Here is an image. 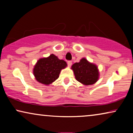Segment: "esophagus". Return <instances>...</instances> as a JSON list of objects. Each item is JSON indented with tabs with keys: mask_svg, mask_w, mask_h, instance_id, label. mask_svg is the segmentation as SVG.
I'll list each match as a JSON object with an SVG mask.
<instances>
[{
	"mask_svg": "<svg viewBox=\"0 0 133 133\" xmlns=\"http://www.w3.org/2000/svg\"><path fill=\"white\" fill-rule=\"evenodd\" d=\"M67 64H68L69 66H71V65H72V62L71 61H68V62H67Z\"/></svg>",
	"mask_w": 133,
	"mask_h": 133,
	"instance_id": "1",
	"label": "esophagus"
}]
</instances>
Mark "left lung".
Returning <instances> with one entry per match:
<instances>
[{
    "instance_id": "left-lung-1",
    "label": "left lung",
    "mask_w": 133,
    "mask_h": 133,
    "mask_svg": "<svg viewBox=\"0 0 133 133\" xmlns=\"http://www.w3.org/2000/svg\"><path fill=\"white\" fill-rule=\"evenodd\" d=\"M72 69L76 80L84 85L94 84L99 79L97 66L90 63L85 58L82 59L79 62L74 63Z\"/></svg>"
}]
</instances>
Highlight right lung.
<instances>
[{
  "label": "right lung",
  "instance_id": "obj_1",
  "mask_svg": "<svg viewBox=\"0 0 133 133\" xmlns=\"http://www.w3.org/2000/svg\"><path fill=\"white\" fill-rule=\"evenodd\" d=\"M63 60H60L57 56L51 54L48 57L42 58L37 61L33 70L36 79L39 82L49 85L59 77L62 69L66 66Z\"/></svg>",
  "mask_w": 133,
  "mask_h": 133
}]
</instances>
